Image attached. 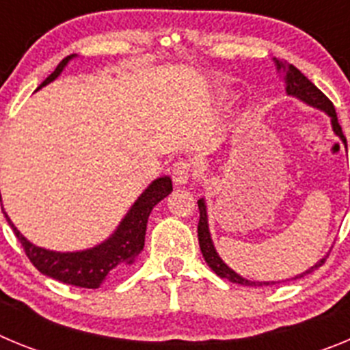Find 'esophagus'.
Segmentation results:
<instances>
[{
	"mask_svg": "<svg viewBox=\"0 0 350 350\" xmlns=\"http://www.w3.org/2000/svg\"><path fill=\"white\" fill-rule=\"evenodd\" d=\"M193 163L187 159H178L172 168V178L177 185H184L193 177Z\"/></svg>",
	"mask_w": 350,
	"mask_h": 350,
	"instance_id": "obj_1",
	"label": "esophagus"
}]
</instances>
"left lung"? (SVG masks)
<instances>
[{"mask_svg": "<svg viewBox=\"0 0 350 350\" xmlns=\"http://www.w3.org/2000/svg\"><path fill=\"white\" fill-rule=\"evenodd\" d=\"M275 64H277V70L282 73V79L286 82V92L289 96H296L298 100L305 101L307 105L314 108H319L323 112H326L327 116L332 117V126H333V131H335L336 137L340 140L344 142L345 148H347V140H345L344 133H342V126L338 124V119H336V112H335V107L333 103L326 98L324 92H321L319 89L315 88L314 83L307 79V77L303 75L301 71L298 70L296 66L293 64L286 63V61H279V59H273ZM198 208H200V222H198V240H200V249H202V254L205 258L206 265L212 268L215 273L221 277V279H228L230 282L234 284H240V286H271L275 282H256V280H247L243 277L237 273V271L231 270L221 258H219L217 250L213 247L212 242V237H210V231H208V217H206V205H205V200H198ZM326 261V258H323L321 261H317L314 267L308 268L307 271H303V273L296 275L295 279H299L303 275L312 273L315 268L323 267V262Z\"/></svg>", "mask_w": 350, "mask_h": 350, "instance_id": "1", "label": "left lung"}]
</instances>
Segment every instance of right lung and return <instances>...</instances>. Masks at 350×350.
I'll return each mask as SVG.
<instances>
[{"label":"right lung","instance_id":"add662e5","mask_svg":"<svg viewBox=\"0 0 350 350\" xmlns=\"http://www.w3.org/2000/svg\"><path fill=\"white\" fill-rule=\"evenodd\" d=\"M71 57H75V54L64 57L51 75L43 80L40 88H43L49 82L57 79ZM172 191V178H156L140 194V198L135 202V205L129 208V212L126 213V217L117 226L116 233L112 237L105 240L103 243H100V245H96L88 250H79V252H55V250H47L42 249V247L33 245L29 240H26L21 234V231L15 228L14 222L8 219V215L5 212L3 213H5L6 221L12 226L15 237L18 238L21 245L24 247V252L29 258V261L35 265L36 270L42 271L47 277L59 280V282L70 284V286L85 287V289H98L103 284V280L117 267L135 262V258L144 250L148 215H150L154 206L161 200H165Z\"/></svg>","mask_w":350,"mask_h":350}]
</instances>
